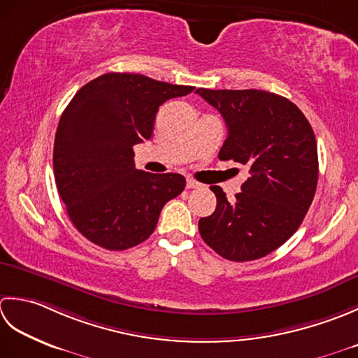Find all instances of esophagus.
I'll list each match as a JSON object with an SVG mask.
<instances>
[{
    "mask_svg": "<svg viewBox=\"0 0 358 358\" xmlns=\"http://www.w3.org/2000/svg\"><path fill=\"white\" fill-rule=\"evenodd\" d=\"M202 184L194 179H187V188H201Z\"/></svg>",
    "mask_w": 358,
    "mask_h": 358,
    "instance_id": "esophagus-1",
    "label": "esophagus"
}]
</instances>
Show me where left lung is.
<instances>
[{"instance_id": "left-lung-1", "label": "left lung", "mask_w": 358, "mask_h": 358, "mask_svg": "<svg viewBox=\"0 0 358 358\" xmlns=\"http://www.w3.org/2000/svg\"><path fill=\"white\" fill-rule=\"evenodd\" d=\"M196 92L227 125L220 159L250 169L235 201L221 187H210L217 203L213 215L199 220L201 236L225 259L266 257L298 230L315 196V134L300 108L278 94L206 87Z\"/></svg>"}]
</instances>
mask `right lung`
<instances>
[{
	"instance_id": "1",
	"label": "right lung",
	"mask_w": 358,
	"mask_h": 358,
	"mask_svg": "<svg viewBox=\"0 0 358 358\" xmlns=\"http://www.w3.org/2000/svg\"><path fill=\"white\" fill-rule=\"evenodd\" d=\"M193 90L108 72L69 101L54 142L55 184L71 222L91 243L106 250L143 243L165 203L184 192L182 174L137 170L133 147L151 137L160 105Z\"/></svg>"
}]
</instances>
